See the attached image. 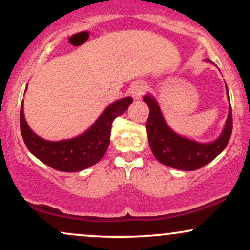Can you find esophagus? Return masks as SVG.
<instances>
[{
  "label": "esophagus",
  "instance_id": "34e87169",
  "mask_svg": "<svg viewBox=\"0 0 250 250\" xmlns=\"http://www.w3.org/2000/svg\"><path fill=\"white\" fill-rule=\"evenodd\" d=\"M146 89H147V85L145 84L143 82H134L133 84L130 85V88H129V93H130V95L134 97L135 100H139L141 99L143 94H145Z\"/></svg>",
  "mask_w": 250,
  "mask_h": 250
}]
</instances>
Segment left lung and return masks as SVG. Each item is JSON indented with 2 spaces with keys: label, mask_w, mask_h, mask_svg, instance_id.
I'll use <instances>...</instances> for the list:
<instances>
[{
  "label": "left lung",
  "mask_w": 250,
  "mask_h": 250,
  "mask_svg": "<svg viewBox=\"0 0 250 250\" xmlns=\"http://www.w3.org/2000/svg\"><path fill=\"white\" fill-rule=\"evenodd\" d=\"M227 97L229 100L228 88H227ZM143 101L149 107L147 121L149 146L155 159L162 165L180 170H196L213 161L228 145L233 130V115H231L230 105H229V113L225 128L220 136L213 142L201 143L175 133L166 122L159 103L154 96L149 94L145 95Z\"/></svg>",
  "instance_id": "1"
}]
</instances>
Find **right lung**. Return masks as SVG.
Wrapping results in <instances>:
<instances>
[{
  "label": "right lung",
  "instance_id": "add662e5",
  "mask_svg": "<svg viewBox=\"0 0 250 250\" xmlns=\"http://www.w3.org/2000/svg\"><path fill=\"white\" fill-rule=\"evenodd\" d=\"M131 102L133 99L129 96L117 100L103 110L94 125L84 133L73 139L60 141L44 140L31 130L25 121L22 102L20 111L22 137L30 153L49 167L65 173L81 171L102 159L110 141L111 123L127 110Z\"/></svg>",
  "mask_w": 250,
  "mask_h": 250
}]
</instances>
